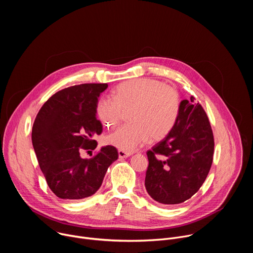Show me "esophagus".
<instances>
[{"label": "esophagus", "mask_w": 253, "mask_h": 253, "mask_svg": "<svg viewBox=\"0 0 253 253\" xmlns=\"http://www.w3.org/2000/svg\"><path fill=\"white\" fill-rule=\"evenodd\" d=\"M131 155H132L131 152H126V151H123V150H118L119 158H127V157H129Z\"/></svg>", "instance_id": "esophagus-1"}]
</instances>
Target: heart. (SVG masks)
<instances>
[{"instance_id":"obj_1","label":"heart","mask_w":253,"mask_h":253,"mask_svg":"<svg viewBox=\"0 0 253 253\" xmlns=\"http://www.w3.org/2000/svg\"><path fill=\"white\" fill-rule=\"evenodd\" d=\"M128 110L130 123L105 136L106 144L123 151L135 150L150 137L156 141L167 136L178 119L180 98L158 80L140 78L119 84L113 97L102 96L97 103V115L107 127L116 126Z\"/></svg>"}]
</instances>
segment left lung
<instances>
[{"mask_svg": "<svg viewBox=\"0 0 253 253\" xmlns=\"http://www.w3.org/2000/svg\"><path fill=\"white\" fill-rule=\"evenodd\" d=\"M213 152V133L203 108L194 104L193 96L190 101L182 100L173 129L147 151L148 194L164 205L191 198L205 181Z\"/></svg>", "mask_w": 253, "mask_h": 253, "instance_id": "8db88e82", "label": "left lung"}]
</instances>
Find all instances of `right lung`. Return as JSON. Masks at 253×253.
I'll list each match as a JSON object with an SVG mask.
<instances>
[{
	"mask_svg": "<svg viewBox=\"0 0 253 253\" xmlns=\"http://www.w3.org/2000/svg\"><path fill=\"white\" fill-rule=\"evenodd\" d=\"M108 84H81L54 94L40 109L32 129V143L48 186L61 199L77 200L93 195L118 159L117 149L104 146L91 159L82 150H94L102 124L97 103Z\"/></svg>",
	"mask_w": 253,
	"mask_h": 253,
	"instance_id": "right-lung-1",
	"label": "right lung"
}]
</instances>
